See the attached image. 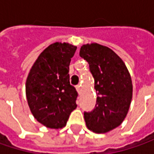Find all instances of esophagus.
<instances>
[{"mask_svg":"<svg viewBox=\"0 0 154 154\" xmlns=\"http://www.w3.org/2000/svg\"><path fill=\"white\" fill-rule=\"evenodd\" d=\"M80 86H81V85H78V86H76V90H77V92H79V93H80V92H81V88H80Z\"/></svg>","mask_w":154,"mask_h":154,"instance_id":"esophagus-1","label":"esophagus"}]
</instances>
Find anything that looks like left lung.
<instances>
[{
  "label": "left lung",
  "instance_id": "1",
  "mask_svg": "<svg viewBox=\"0 0 154 154\" xmlns=\"http://www.w3.org/2000/svg\"><path fill=\"white\" fill-rule=\"evenodd\" d=\"M80 56L89 64L98 96L95 108L84 112L86 126L95 133L109 132L127 116L133 93L130 74L122 60L108 47L84 45Z\"/></svg>",
  "mask_w": 154,
  "mask_h": 154
}]
</instances>
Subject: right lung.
Returning <instances> with one entry per match:
<instances>
[{
    "label": "right lung",
    "instance_id": "1",
    "mask_svg": "<svg viewBox=\"0 0 154 154\" xmlns=\"http://www.w3.org/2000/svg\"><path fill=\"white\" fill-rule=\"evenodd\" d=\"M77 47L55 43L38 57L28 74V105L37 121L51 128H62L76 109L78 92L70 85L69 64Z\"/></svg>",
    "mask_w": 154,
    "mask_h": 154
}]
</instances>
